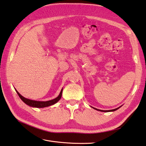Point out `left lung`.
I'll return each instance as SVG.
<instances>
[{
    "mask_svg": "<svg viewBox=\"0 0 146 146\" xmlns=\"http://www.w3.org/2000/svg\"><path fill=\"white\" fill-rule=\"evenodd\" d=\"M120 108V107H118V108H115V109H113V110H98V109H96V108H94V109L96 110H98V111H103V112H108V111H114L117 110H118V108Z\"/></svg>",
    "mask_w": 146,
    "mask_h": 146,
    "instance_id": "8db88e82",
    "label": "left lung"
}]
</instances>
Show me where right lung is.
<instances>
[{
  "label": "right lung",
  "mask_w": 146,
  "mask_h": 146,
  "mask_svg": "<svg viewBox=\"0 0 146 146\" xmlns=\"http://www.w3.org/2000/svg\"><path fill=\"white\" fill-rule=\"evenodd\" d=\"M62 90H61L60 93L58 95V97H56V98H55V99H53V100L47 101V102H38V101H35V100H31L27 99V98H25V97L21 96V95L18 93V91H17V90H16V91L17 92V94L19 95V98L21 99V100L23 102H25L26 104V105H28L32 106V107H36V108H44V107H46V106H51L52 105H54L55 103L58 102V101L60 100V98L62 97Z\"/></svg>",
  "instance_id": "add662e5"
}]
</instances>
